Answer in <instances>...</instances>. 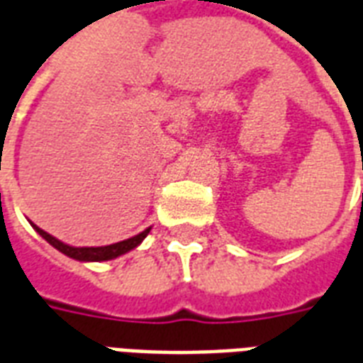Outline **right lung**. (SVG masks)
Listing matches in <instances>:
<instances>
[{
    "label": "right lung",
    "mask_w": 363,
    "mask_h": 363,
    "mask_svg": "<svg viewBox=\"0 0 363 363\" xmlns=\"http://www.w3.org/2000/svg\"><path fill=\"white\" fill-rule=\"evenodd\" d=\"M34 226L35 232H38L43 240H47V242L51 243L52 247L59 249L60 253H65V255H68L70 259H76V261L82 262L112 261L116 257L123 255L127 251H131V249H135L137 245H140V242L150 234V228H146L145 232H140L137 236L129 238V240H123V242L112 243V245H101V247H72L68 243H62L60 240H57V238H52L51 234H47L45 230H41L40 226Z\"/></svg>",
    "instance_id": "1"
}]
</instances>
